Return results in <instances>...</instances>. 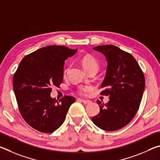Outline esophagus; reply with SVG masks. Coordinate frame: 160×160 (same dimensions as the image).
<instances>
[{
  "instance_id": "1",
  "label": "esophagus",
  "mask_w": 160,
  "mask_h": 160,
  "mask_svg": "<svg viewBox=\"0 0 160 160\" xmlns=\"http://www.w3.org/2000/svg\"><path fill=\"white\" fill-rule=\"evenodd\" d=\"M81 102H82L83 104H90V103H91V101H90V100L81 99Z\"/></svg>"
}]
</instances>
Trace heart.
Here are the masks:
<instances>
[{"label":"heart","instance_id":"b5f03b06","mask_svg":"<svg viewBox=\"0 0 160 160\" xmlns=\"http://www.w3.org/2000/svg\"><path fill=\"white\" fill-rule=\"evenodd\" d=\"M80 62L82 65V68L86 72L90 71L92 70H97L99 68V63L97 59L94 57L93 56L90 54H85L82 56L80 59ZM68 70H66L64 72V75H66ZM92 86L90 85H85V86H79L77 89V92L80 94L85 95L88 93V91L92 90Z\"/></svg>","mask_w":160,"mask_h":160}]
</instances>
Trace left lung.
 Instances as JSON below:
<instances>
[{"label": "left lung", "instance_id": "obj_1", "mask_svg": "<svg viewBox=\"0 0 160 160\" xmlns=\"http://www.w3.org/2000/svg\"><path fill=\"white\" fill-rule=\"evenodd\" d=\"M93 49L107 58V74L102 84L104 90L100 94L109 96V101L104 104L97 100L100 112L92 121L104 131H116L136 114L145 90V76L131 53L113 45L98 46Z\"/></svg>", "mask_w": 160, "mask_h": 160}]
</instances>
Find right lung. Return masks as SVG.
I'll use <instances>...</instances> for the list:
<instances>
[{
	"label": "right lung",
	"mask_w": 160,
	"mask_h": 160,
	"mask_svg": "<svg viewBox=\"0 0 160 160\" xmlns=\"http://www.w3.org/2000/svg\"><path fill=\"white\" fill-rule=\"evenodd\" d=\"M78 49L48 46L28 54L21 61L13 76V90L19 111L28 125L39 132L51 133L64 122L75 99L64 96L56 101L50 93L63 80L65 61Z\"/></svg>",
	"instance_id": "1"
}]
</instances>
